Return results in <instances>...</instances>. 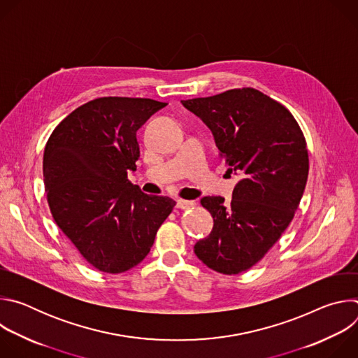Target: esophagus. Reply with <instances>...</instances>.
Masks as SVG:
<instances>
[{
    "mask_svg": "<svg viewBox=\"0 0 358 358\" xmlns=\"http://www.w3.org/2000/svg\"><path fill=\"white\" fill-rule=\"evenodd\" d=\"M177 207L180 210H188L195 207V202L194 201H188V199H177Z\"/></svg>",
    "mask_w": 358,
    "mask_h": 358,
    "instance_id": "obj_1",
    "label": "esophagus"
}]
</instances>
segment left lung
Masks as SVG:
<instances>
[{"mask_svg": "<svg viewBox=\"0 0 358 358\" xmlns=\"http://www.w3.org/2000/svg\"><path fill=\"white\" fill-rule=\"evenodd\" d=\"M181 103L210 127L228 171L241 176L231 202L201 198L214 228L194 252L210 269L238 275L258 264L292 222L309 174L306 140L292 113L253 87Z\"/></svg>", "mask_w": 358, "mask_h": 358, "instance_id": "8db88e82", "label": "left lung"}]
</instances>
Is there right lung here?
I'll return each instance as SVG.
<instances>
[{
    "label": "right lung",
    "mask_w": 358,
    "mask_h": 358,
    "mask_svg": "<svg viewBox=\"0 0 358 358\" xmlns=\"http://www.w3.org/2000/svg\"><path fill=\"white\" fill-rule=\"evenodd\" d=\"M167 103L99 97L66 116L43 151L50 213L96 269L122 273L138 265L176 201L144 194L127 180L140 157L137 130Z\"/></svg>",
    "instance_id": "obj_1"
}]
</instances>
